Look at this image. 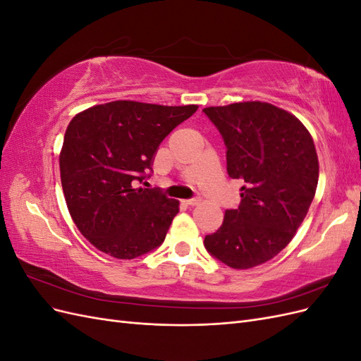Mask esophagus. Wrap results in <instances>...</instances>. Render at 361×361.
Listing matches in <instances>:
<instances>
[{"instance_id":"1","label":"esophagus","mask_w":361,"mask_h":361,"mask_svg":"<svg viewBox=\"0 0 361 361\" xmlns=\"http://www.w3.org/2000/svg\"><path fill=\"white\" fill-rule=\"evenodd\" d=\"M185 203H187L188 206H195V204H199V203H200V197H192V199H188V200H185Z\"/></svg>"}]
</instances>
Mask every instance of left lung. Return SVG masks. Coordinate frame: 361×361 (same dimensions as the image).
<instances>
[{
	"label": "left lung",
	"instance_id": "8db88e82",
	"mask_svg": "<svg viewBox=\"0 0 361 361\" xmlns=\"http://www.w3.org/2000/svg\"><path fill=\"white\" fill-rule=\"evenodd\" d=\"M203 113L224 140L228 176L244 182L241 203L226 209L204 248L231 268L257 267L290 243L307 215L319 178L312 135L297 117L267 102Z\"/></svg>",
	"mask_w": 361,
	"mask_h": 361
}]
</instances>
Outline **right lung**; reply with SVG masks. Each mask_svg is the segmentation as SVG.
Wrapping results in <instances>:
<instances>
[{
  "instance_id": "right-lung-1",
  "label": "right lung",
  "mask_w": 361,
  "mask_h": 361,
  "mask_svg": "<svg viewBox=\"0 0 361 361\" xmlns=\"http://www.w3.org/2000/svg\"><path fill=\"white\" fill-rule=\"evenodd\" d=\"M197 108L114 101L72 118L60 154L61 187L73 223L97 250L135 259L164 243L179 202L137 185L150 176L162 140Z\"/></svg>"
}]
</instances>
